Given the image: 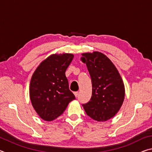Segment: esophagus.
<instances>
[{"label":"esophagus","instance_id":"1","mask_svg":"<svg viewBox=\"0 0 152 152\" xmlns=\"http://www.w3.org/2000/svg\"><path fill=\"white\" fill-rule=\"evenodd\" d=\"M74 95H75V96L77 98L78 97V92H74Z\"/></svg>","mask_w":152,"mask_h":152}]
</instances>
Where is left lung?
I'll return each mask as SVG.
<instances>
[{"label":"left lung","instance_id":"1","mask_svg":"<svg viewBox=\"0 0 152 152\" xmlns=\"http://www.w3.org/2000/svg\"><path fill=\"white\" fill-rule=\"evenodd\" d=\"M81 61L86 64L92 81V96L82 104L86 115L103 122L119 111L124 101L125 86L116 67L99 51L82 53Z\"/></svg>","mask_w":152,"mask_h":152}]
</instances>
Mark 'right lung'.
<instances>
[{
  "label": "right lung",
  "mask_w": 152,
  "mask_h": 152,
  "mask_svg": "<svg viewBox=\"0 0 152 152\" xmlns=\"http://www.w3.org/2000/svg\"><path fill=\"white\" fill-rule=\"evenodd\" d=\"M73 58L71 53L51 55L33 74L29 88L31 101L43 120L50 121L60 116L69 102L76 99L69 89L65 75Z\"/></svg>",
  "instance_id": "1"
}]
</instances>
